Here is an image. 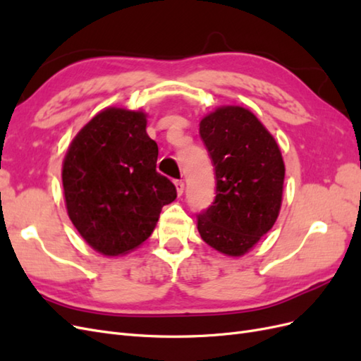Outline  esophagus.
<instances>
[{
  "label": "esophagus",
  "mask_w": 361,
  "mask_h": 361,
  "mask_svg": "<svg viewBox=\"0 0 361 361\" xmlns=\"http://www.w3.org/2000/svg\"><path fill=\"white\" fill-rule=\"evenodd\" d=\"M174 185H176L178 195H182L183 194V188H185V183L182 180H174Z\"/></svg>",
  "instance_id": "obj_1"
}]
</instances>
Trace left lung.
Here are the masks:
<instances>
[{"label": "left lung", "mask_w": 361, "mask_h": 361, "mask_svg": "<svg viewBox=\"0 0 361 361\" xmlns=\"http://www.w3.org/2000/svg\"><path fill=\"white\" fill-rule=\"evenodd\" d=\"M200 135L215 167L216 195L197 216L203 241L241 257L277 221L285 161L276 138L248 108L218 106L200 120Z\"/></svg>", "instance_id": "8db88e82"}]
</instances>
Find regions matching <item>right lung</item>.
Masks as SVG:
<instances>
[{
    "mask_svg": "<svg viewBox=\"0 0 361 361\" xmlns=\"http://www.w3.org/2000/svg\"><path fill=\"white\" fill-rule=\"evenodd\" d=\"M145 111L108 106L71 141L63 159L64 204L72 224L94 251L125 256L155 231L174 185L157 171L158 145Z\"/></svg>",
    "mask_w": 361,
    "mask_h": 361,
    "instance_id": "right-lung-1",
    "label": "right lung"
}]
</instances>
